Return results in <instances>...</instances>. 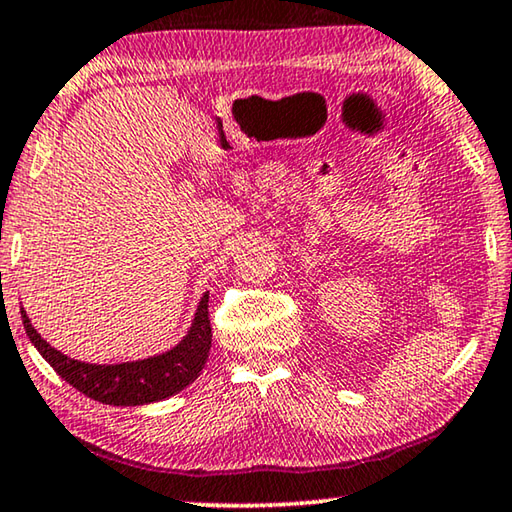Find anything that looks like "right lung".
<instances>
[{"label": "right lung", "instance_id": "obj_1", "mask_svg": "<svg viewBox=\"0 0 512 512\" xmlns=\"http://www.w3.org/2000/svg\"><path fill=\"white\" fill-rule=\"evenodd\" d=\"M207 307L209 294L200 298L191 330L168 353L123 364H88L72 360L38 335L27 312L20 310V314L31 344L52 364V369L81 394L107 405H145L182 392L200 376L209 358V348H212V323H209Z\"/></svg>", "mask_w": 512, "mask_h": 512}]
</instances>
